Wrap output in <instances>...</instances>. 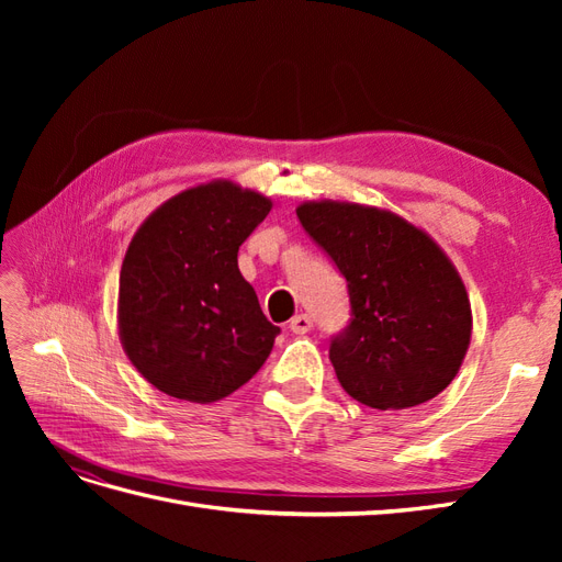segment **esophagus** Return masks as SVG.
<instances>
[{
    "label": "esophagus",
    "instance_id": "34e87169",
    "mask_svg": "<svg viewBox=\"0 0 562 562\" xmlns=\"http://www.w3.org/2000/svg\"><path fill=\"white\" fill-rule=\"evenodd\" d=\"M312 316H307V314H297V316H293V321H291V328L295 335H304V333H310L312 330Z\"/></svg>",
    "mask_w": 562,
    "mask_h": 562
}]
</instances>
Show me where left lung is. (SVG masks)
<instances>
[{"label":"left lung","instance_id":"left-lung-1","mask_svg":"<svg viewBox=\"0 0 562 562\" xmlns=\"http://www.w3.org/2000/svg\"><path fill=\"white\" fill-rule=\"evenodd\" d=\"M297 217L347 279L351 321L330 363L347 394L378 411L438 396L471 342V302L459 271L405 217L349 201H304Z\"/></svg>","mask_w":562,"mask_h":562}]
</instances>
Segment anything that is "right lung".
Listing matches in <instances>:
<instances>
[{
    "instance_id": "right-lung-1",
    "label": "right lung",
    "mask_w": 562,
    "mask_h": 562,
    "mask_svg": "<svg viewBox=\"0 0 562 562\" xmlns=\"http://www.w3.org/2000/svg\"><path fill=\"white\" fill-rule=\"evenodd\" d=\"M271 199L232 180L190 187L133 234L119 274V339L164 394L213 403L262 368L279 326L239 271V246Z\"/></svg>"
}]
</instances>
